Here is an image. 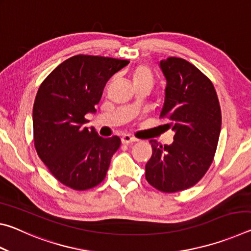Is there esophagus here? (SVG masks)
Returning <instances> with one entry per match:
<instances>
[{"label": "esophagus", "instance_id": "esophagus-1", "mask_svg": "<svg viewBox=\"0 0 251 251\" xmlns=\"http://www.w3.org/2000/svg\"><path fill=\"white\" fill-rule=\"evenodd\" d=\"M136 142H137V139L134 138V137H131L130 135H124L122 137V143L125 144V145H130V144L136 143Z\"/></svg>", "mask_w": 251, "mask_h": 251}]
</instances>
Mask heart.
Here are the masks:
<instances>
[{
  "instance_id": "heart-1",
  "label": "heart",
  "mask_w": 251,
  "mask_h": 251,
  "mask_svg": "<svg viewBox=\"0 0 251 251\" xmlns=\"http://www.w3.org/2000/svg\"><path fill=\"white\" fill-rule=\"evenodd\" d=\"M136 79H146L152 83V76L151 74V72L145 69V67H139V69L135 72L134 80Z\"/></svg>"
}]
</instances>
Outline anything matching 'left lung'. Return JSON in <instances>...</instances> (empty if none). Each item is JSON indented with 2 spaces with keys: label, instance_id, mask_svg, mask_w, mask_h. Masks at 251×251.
Wrapping results in <instances>:
<instances>
[{
  "label": "left lung",
  "instance_id": "left-lung-1",
  "mask_svg": "<svg viewBox=\"0 0 251 251\" xmlns=\"http://www.w3.org/2000/svg\"><path fill=\"white\" fill-rule=\"evenodd\" d=\"M166 78L165 101L160 117L175 131L171 145L150 143L152 156L145 177L156 189L176 193L201 179L217 148L222 112L215 87L207 76L184 58L168 57L159 62Z\"/></svg>",
  "mask_w": 251,
  "mask_h": 251
}]
</instances>
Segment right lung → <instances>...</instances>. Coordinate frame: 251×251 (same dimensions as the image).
<instances>
[{
  "mask_svg": "<svg viewBox=\"0 0 251 251\" xmlns=\"http://www.w3.org/2000/svg\"><path fill=\"white\" fill-rule=\"evenodd\" d=\"M128 61L75 55L59 64L37 91L33 106L34 145L52 175L70 188L85 190L103 181L121 146L84 127L95 114L104 86Z\"/></svg>",
  "mask_w": 251,
  "mask_h": 251,
  "instance_id": "obj_1",
  "label": "right lung"
}]
</instances>
